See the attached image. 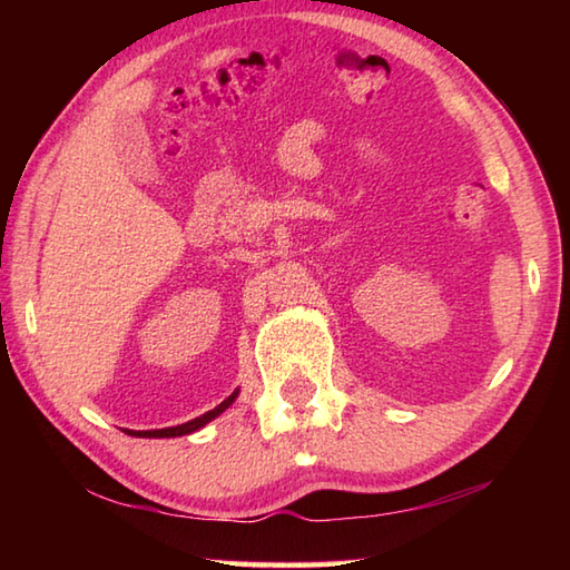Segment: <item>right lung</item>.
Returning <instances> with one entry per match:
<instances>
[{
    "label": "right lung",
    "instance_id": "obj_1",
    "mask_svg": "<svg viewBox=\"0 0 570 570\" xmlns=\"http://www.w3.org/2000/svg\"><path fill=\"white\" fill-rule=\"evenodd\" d=\"M237 394H239V390H235L233 394H229L223 404H217L215 409L205 411V414H203V416H198V419L180 423V426H168V429H156V431H129V433H131V435H139V439H176V435L196 433L198 429H203V426H205V423H210L213 419L220 416L225 409L233 406V402L237 399Z\"/></svg>",
    "mask_w": 570,
    "mask_h": 570
}]
</instances>
